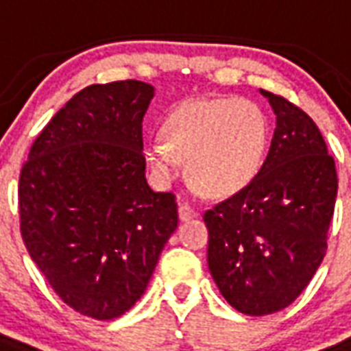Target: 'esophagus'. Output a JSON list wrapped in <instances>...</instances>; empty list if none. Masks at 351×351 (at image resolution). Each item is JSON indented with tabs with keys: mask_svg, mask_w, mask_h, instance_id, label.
I'll return each instance as SVG.
<instances>
[{
	"mask_svg": "<svg viewBox=\"0 0 351 351\" xmlns=\"http://www.w3.org/2000/svg\"><path fill=\"white\" fill-rule=\"evenodd\" d=\"M178 215H179V221L186 222V221H191V219H194L198 213H196L191 206H186V204H179Z\"/></svg>",
	"mask_w": 351,
	"mask_h": 351,
	"instance_id": "esophagus-1",
	"label": "esophagus"
}]
</instances>
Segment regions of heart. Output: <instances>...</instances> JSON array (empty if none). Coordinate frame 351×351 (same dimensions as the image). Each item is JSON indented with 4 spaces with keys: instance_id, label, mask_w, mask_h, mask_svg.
I'll return each instance as SVG.
<instances>
[{
    "instance_id": "obj_1",
    "label": "heart",
    "mask_w": 351,
    "mask_h": 351,
    "mask_svg": "<svg viewBox=\"0 0 351 351\" xmlns=\"http://www.w3.org/2000/svg\"><path fill=\"white\" fill-rule=\"evenodd\" d=\"M269 145V123L249 99H193L173 108L162 138L145 140L153 176L170 183L186 160V173L202 193L226 198L241 193L262 170Z\"/></svg>"
}]
</instances>
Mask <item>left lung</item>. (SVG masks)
<instances>
[{
  "mask_svg": "<svg viewBox=\"0 0 351 351\" xmlns=\"http://www.w3.org/2000/svg\"><path fill=\"white\" fill-rule=\"evenodd\" d=\"M275 114L269 153L256 179L204 215L207 265L235 311L265 316L286 308L326 256L337 170L305 112L265 89Z\"/></svg>",
  "mask_w": 351,
  "mask_h": 351,
  "instance_id": "obj_1",
  "label": "left lung"
}]
</instances>
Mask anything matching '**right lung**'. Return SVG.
Here are the masks:
<instances>
[{"mask_svg":"<svg viewBox=\"0 0 351 351\" xmlns=\"http://www.w3.org/2000/svg\"><path fill=\"white\" fill-rule=\"evenodd\" d=\"M153 97L138 80L82 89L43 129L20 173L25 249L56 293L89 318L134 306L178 228L173 194L145 179L142 119Z\"/></svg>","mask_w":351,"mask_h":351,"instance_id":"add662e5","label":"right lung"}]
</instances>
